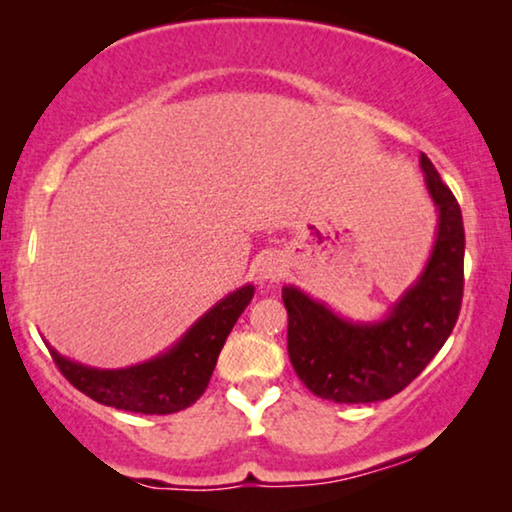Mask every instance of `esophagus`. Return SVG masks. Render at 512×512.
I'll return each mask as SVG.
<instances>
[{
	"mask_svg": "<svg viewBox=\"0 0 512 512\" xmlns=\"http://www.w3.org/2000/svg\"><path fill=\"white\" fill-rule=\"evenodd\" d=\"M258 272H261L263 279H279V275H282V265H279L275 258H268V261H263Z\"/></svg>",
	"mask_w": 512,
	"mask_h": 512,
	"instance_id": "obj_1",
	"label": "esophagus"
}]
</instances>
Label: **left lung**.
Listing matches in <instances>:
<instances>
[{"instance_id":"8db88e82","label":"left lung","mask_w":512,"mask_h":512,"mask_svg":"<svg viewBox=\"0 0 512 512\" xmlns=\"http://www.w3.org/2000/svg\"><path fill=\"white\" fill-rule=\"evenodd\" d=\"M438 207V235L415 284L387 319L354 324L296 286H284L289 359L314 396L335 403H375L403 391L450 338L464 296V221L459 202L429 158H419Z\"/></svg>"}]
</instances>
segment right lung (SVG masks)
<instances>
[{
  "label": "right lung",
  "instance_id": "1",
  "mask_svg": "<svg viewBox=\"0 0 512 512\" xmlns=\"http://www.w3.org/2000/svg\"><path fill=\"white\" fill-rule=\"evenodd\" d=\"M251 298V284L233 291L202 314L172 349L139 366L100 370L69 361L53 347L48 349L69 384L93 401L139 415H170L188 408L205 394L223 342Z\"/></svg>",
  "mask_w": 512,
  "mask_h": 512
}]
</instances>
